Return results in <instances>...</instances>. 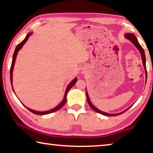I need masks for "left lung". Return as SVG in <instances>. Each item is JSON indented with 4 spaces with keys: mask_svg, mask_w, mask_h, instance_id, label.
Here are the masks:
<instances>
[{
    "mask_svg": "<svg viewBox=\"0 0 153 153\" xmlns=\"http://www.w3.org/2000/svg\"><path fill=\"white\" fill-rule=\"evenodd\" d=\"M125 36L126 38H127V39H128L131 41V42H132L134 46H136V47L138 49V51H140V53L141 54V57H142V62H143V66L144 67V69H145V74H146V77L147 78V71H146V57H145V53H144V49L142 48V46H140V45L138 40H137L136 37L135 36V35L134 34V33H127L125 34ZM86 97H87V100H88V104L90 105V107H91L93 110L97 111V113H100L102 114V115H106V116H117L119 115H121V114L123 113L124 112H126V111L129 109V108L130 107H129V108H127V109H126L125 111H122V112H121L120 113H116V114H111V113H105V112H103V111H100L99 109H98V108L94 107V105H93L92 103L91 102V101H90V98H89V97H88V92H87V90H86Z\"/></svg>",
    "mask_w": 153,
    "mask_h": 153,
    "instance_id": "8db88e82",
    "label": "left lung"
}]
</instances>
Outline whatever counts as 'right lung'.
<instances>
[{"instance_id": "1", "label": "right lung", "mask_w": 153, "mask_h": 153, "mask_svg": "<svg viewBox=\"0 0 153 153\" xmlns=\"http://www.w3.org/2000/svg\"><path fill=\"white\" fill-rule=\"evenodd\" d=\"M32 34V33H27V35L26 36V37L25 38V39L22 41V42H21L19 45H18L16 48H15V50L14 52V54H13V59H12V63H11V69H10V79H11V86H12V88L13 90V84H12V82H13V67H14V65H15V59H16L17 57V55L18 53V52L20 50L21 48L23 47V46L24 45V44L27 42V40H28V38H29L30 36ZM77 82V78H75L73 81H72L70 84L68 85V86L67 87L66 90H65V95H64V97H63V99L62 100V102L59 104L58 106H56V107H55L54 108H52L51 110H48V111H36L34 110H32L30 108H27V107H26L28 110L31 112L36 114V115H46V114H49V113H53V112H55V111H58L62 107H63V105L65 104V102L67 101V92H69V90H70L72 87H73L75 84H76ZM13 92H14V90H13Z\"/></svg>"}]
</instances>
